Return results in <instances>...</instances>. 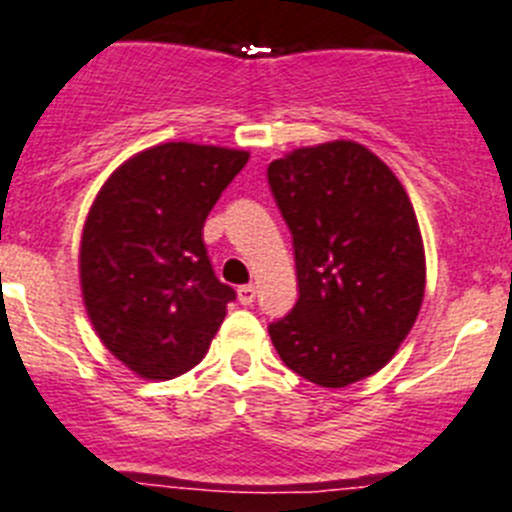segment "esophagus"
<instances>
[{"label":"esophagus","instance_id":"34e87169","mask_svg":"<svg viewBox=\"0 0 512 512\" xmlns=\"http://www.w3.org/2000/svg\"><path fill=\"white\" fill-rule=\"evenodd\" d=\"M237 298H239V303H242V306H252V303H255V298H257L255 285H239Z\"/></svg>","mask_w":512,"mask_h":512}]
</instances>
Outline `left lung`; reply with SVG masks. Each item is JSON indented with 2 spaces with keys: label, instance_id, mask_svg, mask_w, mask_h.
<instances>
[{
  "label": "left lung",
  "instance_id": "1",
  "mask_svg": "<svg viewBox=\"0 0 512 512\" xmlns=\"http://www.w3.org/2000/svg\"><path fill=\"white\" fill-rule=\"evenodd\" d=\"M293 237L298 301L267 326L285 367L344 388L388 365L426 285L411 199L393 170L349 140L301 147L267 165Z\"/></svg>",
  "mask_w": 512,
  "mask_h": 512
}]
</instances>
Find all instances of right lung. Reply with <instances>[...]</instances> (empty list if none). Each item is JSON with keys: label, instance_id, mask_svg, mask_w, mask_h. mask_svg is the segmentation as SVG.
<instances>
[{"label": "right lung", "instance_id": "1", "mask_svg": "<svg viewBox=\"0 0 512 512\" xmlns=\"http://www.w3.org/2000/svg\"><path fill=\"white\" fill-rule=\"evenodd\" d=\"M245 150L165 142L114 170L81 239V290L104 347L147 380L199 365L237 298L214 275L204 222Z\"/></svg>", "mask_w": 512, "mask_h": 512}]
</instances>
